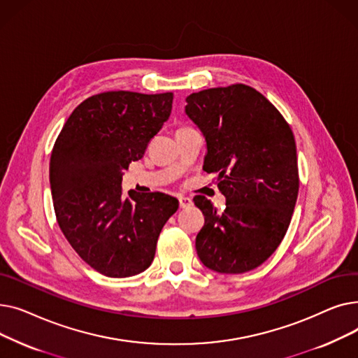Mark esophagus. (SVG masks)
I'll return each instance as SVG.
<instances>
[{
    "instance_id": "obj_1",
    "label": "esophagus",
    "mask_w": 358,
    "mask_h": 358,
    "mask_svg": "<svg viewBox=\"0 0 358 358\" xmlns=\"http://www.w3.org/2000/svg\"><path fill=\"white\" fill-rule=\"evenodd\" d=\"M178 201H180V208H181V209H187V208H190V206L193 204L192 199H189V197H184V196L178 197Z\"/></svg>"
}]
</instances>
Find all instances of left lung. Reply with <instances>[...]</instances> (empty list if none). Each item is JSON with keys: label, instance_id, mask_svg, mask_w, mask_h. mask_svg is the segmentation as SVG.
Segmentation results:
<instances>
[{"label": "left lung", "instance_id": "8db88e82", "mask_svg": "<svg viewBox=\"0 0 358 358\" xmlns=\"http://www.w3.org/2000/svg\"><path fill=\"white\" fill-rule=\"evenodd\" d=\"M185 115L208 146L203 169L227 197L219 212L196 196L204 215L196 238L203 264L241 274L261 266L283 241L299 193L296 142L281 113L252 87L234 84L190 94Z\"/></svg>", "mask_w": 358, "mask_h": 358}]
</instances>
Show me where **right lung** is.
Segmentation results:
<instances>
[{
	"mask_svg": "<svg viewBox=\"0 0 358 358\" xmlns=\"http://www.w3.org/2000/svg\"><path fill=\"white\" fill-rule=\"evenodd\" d=\"M173 92L107 91L84 100L56 139L49 180L56 220L71 247L107 277H130L154 261L178 200L164 193L122 196V177L168 120Z\"/></svg>",
	"mask_w": 358,
	"mask_h": 358,
	"instance_id": "add662e5",
	"label": "right lung"
}]
</instances>
